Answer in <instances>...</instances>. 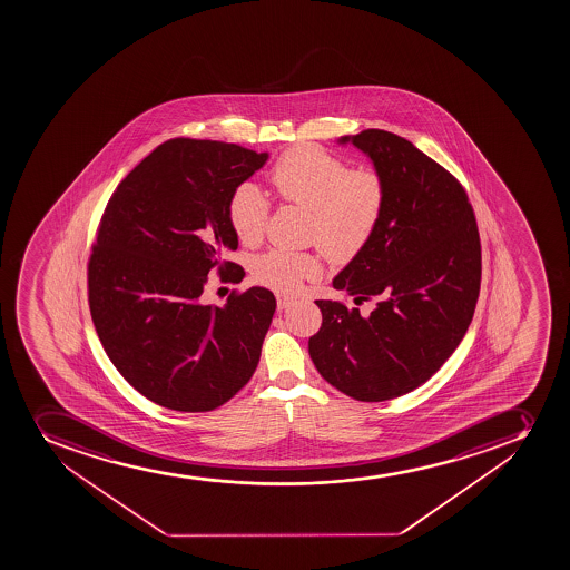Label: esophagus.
Here are the masks:
<instances>
[{"instance_id": "esophagus-1", "label": "esophagus", "mask_w": 570, "mask_h": 570, "mask_svg": "<svg viewBox=\"0 0 570 570\" xmlns=\"http://www.w3.org/2000/svg\"><path fill=\"white\" fill-rule=\"evenodd\" d=\"M289 305H294V299L288 297V295H276V306H278V311H284V308H288Z\"/></svg>"}]
</instances>
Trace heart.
<instances>
[{"mask_svg":"<svg viewBox=\"0 0 570 570\" xmlns=\"http://www.w3.org/2000/svg\"><path fill=\"white\" fill-rule=\"evenodd\" d=\"M271 184L282 200L312 212V239L328 259L350 262L366 248L383 215L386 187L375 170H353L344 159L317 147L284 154L271 170ZM267 195L243 181L228 200V220L239 242L264 236L269 219ZM311 254L273 248L254 262V276L281 292H295L303 281L320 275Z\"/></svg>","mask_w":570,"mask_h":570,"instance_id":"heart-1","label":"heart"}]
</instances>
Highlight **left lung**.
Here are the masks:
<instances>
[{"instance_id": "8db88e82", "label": "left lung", "mask_w": 570, "mask_h": 570, "mask_svg": "<svg viewBox=\"0 0 570 570\" xmlns=\"http://www.w3.org/2000/svg\"><path fill=\"white\" fill-rule=\"evenodd\" d=\"M338 142L366 154L386 187L377 230L333 281L355 305L375 306L362 316L316 301L323 322L308 353L353 400H394L433 377L466 334L480 297V232L455 176L411 141L364 130Z\"/></svg>"}]
</instances>
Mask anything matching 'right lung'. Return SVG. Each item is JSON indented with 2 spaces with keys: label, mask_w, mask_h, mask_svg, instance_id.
<instances>
[{
  "label": "right lung",
  "mask_w": 570,
  "mask_h": 570,
  "mask_svg": "<svg viewBox=\"0 0 570 570\" xmlns=\"http://www.w3.org/2000/svg\"><path fill=\"white\" fill-rule=\"evenodd\" d=\"M267 153L178 137L148 154L109 198L89 258V306L104 350L147 400L214 411L253 377L275 314L254 288L203 301L208 275L242 282L228 200Z\"/></svg>",
  "instance_id": "right-lung-1"
}]
</instances>
